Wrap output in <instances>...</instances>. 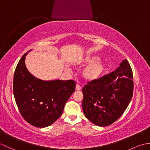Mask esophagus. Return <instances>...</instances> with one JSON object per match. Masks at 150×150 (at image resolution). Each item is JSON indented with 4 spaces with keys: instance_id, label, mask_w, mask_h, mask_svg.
Here are the masks:
<instances>
[{
    "instance_id": "34e87169",
    "label": "esophagus",
    "mask_w": 150,
    "mask_h": 150,
    "mask_svg": "<svg viewBox=\"0 0 150 150\" xmlns=\"http://www.w3.org/2000/svg\"><path fill=\"white\" fill-rule=\"evenodd\" d=\"M81 86L80 85H79V84H77V85H76V90H81Z\"/></svg>"
}]
</instances>
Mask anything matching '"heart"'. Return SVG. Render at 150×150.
I'll list each match as a JSON object with an SVG mask.
<instances>
[{
  "instance_id": "1",
  "label": "heart",
  "mask_w": 150,
  "mask_h": 150,
  "mask_svg": "<svg viewBox=\"0 0 150 150\" xmlns=\"http://www.w3.org/2000/svg\"><path fill=\"white\" fill-rule=\"evenodd\" d=\"M100 58L96 55L88 56L83 60V63L91 64L82 72V75L86 81H92L100 77L106 69V64L103 62H97Z\"/></svg>"
}]
</instances>
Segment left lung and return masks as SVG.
<instances>
[{
  "label": "left lung",
  "instance_id": "8db88e82",
  "mask_svg": "<svg viewBox=\"0 0 150 150\" xmlns=\"http://www.w3.org/2000/svg\"><path fill=\"white\" fill-rule=\"evenodd\" d=\"M133 71L126 59L115 71L89 82L82 88L86 117L99 126L113 124L122 116L133 91Z\"/></svg>",
  "mask_w": 150,
  "mask_h": 150
}]
</instances>
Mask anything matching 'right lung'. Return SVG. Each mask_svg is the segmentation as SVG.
I'll use <instances>...</instances> for the list:
<instances>
[{"label":"right lung","instance_id":"1","mask_svg":"<svg viewBox=\"0 0 150 150\" xmlns=\"http://www.w3.org/2000/svg\"><path fill=\"white\" fill-rule=\"evenodd\" d=\"M26 55H22L14 73V97L25 120L38 128H45L61 115L76 84L73 80L43 81L35 78L25 66Z\"/></svg>","mask_w":150,"mask_h":150}]
</instances>
